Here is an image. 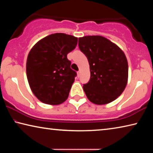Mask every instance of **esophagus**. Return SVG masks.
I'll return each mask as SVG.
<instances>
[{
	"label": "esophagus",
	"instance_id": "obj_1",
	"mask_svg": "<svg viewBox=\"0 0 153 153\" xmlns=\"http://www.w3.org/2000/svg\"><path fill=\"white\" fill-rule=\"evenodd\" d=\"M77 77H79V76H80V71H77Z\"/></svg>",
	"mask_w": 153,
	"mask_h": 153
}]
</instances>
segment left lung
<instances>
[{"label":"left lung","mask_w":153,"mask_h":153,"mask_svg":"<svg viewBox=\"0 0 153 153\" xmlns=\"http://www.w3.org/2000/svg\"><path fill=\"white\" fill-rule=\"evenodd\" d=\"M79 48L86 56L90 79L83 88L90 101L105 105L122 94L128 77V64L121 49L100 36L79 38Z\"/></svg>","instance_id":"obj_1"}]
</instances>
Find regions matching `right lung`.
I'll return each instance as SVG.
<instances>
[{
	"instance_id": "add662e5",
	"label": "right lung",
	"mask_w": 153,
	"mask_h": 153,
	"mask_svg": "<svg viewBox=\"0 0 153 153\" xmlns=\"http://www.w3.org/2000/svg\"><path fill=\"white\" fill-rule=\"evenodd\" d=\"M77 38L53 33L36 44L28 54L26 74L30 88L41 102L56 105L68 98L76 72L67 54L76 48Z\"/></svg>"
}]
</instances>
